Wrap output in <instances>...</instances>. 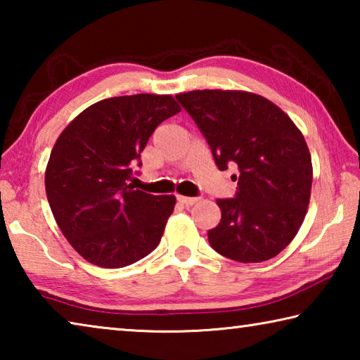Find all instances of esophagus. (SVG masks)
Instances as JSON below:
<instances>
[{"mask_svg": "<svg viewBox=\"0 0 360 360\" xmlns=\"http://www.w3.org/2000/svg\"><path fill=\"white\" fill-rule=\"evenodd\" d=\"M176 198H178V202L181 205H186V206H191V205L198 202V198H195V197H182V195H178V197H176Z\"/></svg>", "mask_w": 360, "mask_h": 360, "instance_id": "esophagus-1", "label": "esophagus"}]
</instances>
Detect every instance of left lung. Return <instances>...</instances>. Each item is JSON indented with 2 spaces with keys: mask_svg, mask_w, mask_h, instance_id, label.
Returning a JSON list of instances; mask_svg holds the SVG:
<instances>
[{
  "mask_svg": "<svg viewBox=\"0 0 360 360\" xmlns=\"http://www.w3.org/2000/svg\"><path fill=\"white\" fill-rule=\"evenodd\" d=\"M197 124L219 169L238 168L233 198H219L222 217L208 230L224 257L257 264L294 240L311 195V155L302 131L271 101L238 90L176 95Z\"/></svg>",
  "mask_w": 360,
  "mask_h": 360,
  "instance_id": "obj_1",
  "label": "left lung"
}]
</instances>
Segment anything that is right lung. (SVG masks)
<instances>
[{
  "mask_svg": "<svg viewBox=\"0 0 360 360\" xmlns=\"http://www.w3.org/2000/svg\"><path fill=\"white\" fill-rule=\"evenodd\" d=\"M179 111L172 95L114 96L84 109L58 136L47 200L65 238L90 264L131 265L160 243L176 198L135 191L129 179L152 133Z\"/></svg>",
  "mask_w": 360,
  "mask_h": 360,
  "instance_id": "right-lung-1",
  "label": "right lung"
}]
</instances>
